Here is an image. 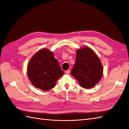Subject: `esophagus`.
<instances>
[{
	"instance_id": "1",
	"label": "esophagus",
	"mask_w": 129,
	"mask_h": 129,
	"mask_svg": "<svg viewBox=\"0 0 129 129\" xmlns=\"http://www.w3.org/2000/svg\"><path fill=\"white\" fill-rule=\"evenodd\" d=\"M70 72H71V71H70V70H67V71H65V73L67 74H69Z\"/></svg>"
}]
</instances>
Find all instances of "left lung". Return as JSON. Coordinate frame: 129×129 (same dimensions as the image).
Returning a JSON list of instances; mask_svg holds the SVG:
<instances>
[{
    "label": "left lung",
    "instance_id": "left-lung-1",
    "mask_svg": "<svg viewBox=\"0 0 129 129\" xmlns=\"http://www.w3.org/2000/svg\"><path fill=\"white\" fill-rule=\"evenodd\" d=\"M103 72L100 58L91 48L86 46L77 50L75 63L71 73L81 87L85 89L94 87L102 78Z\"/></svg>",
    "mask_w": 129,
    "mask_h": 129
}]
</instances>
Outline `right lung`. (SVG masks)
I'll return each instance as SVG.
<instances>
[{"instance_id":"right-lung-1","label":"right lung","mask_w":129,"mask_h":129,"mask_svg":"<svg viewBox=\"0 0 129 129\" xmlns=\"http://www.w3.org/2000/svg\"><path fill=\"white\" fill-rule=\"evenodd\" d=\"M64 74L54 53L47 48L38 51L27 66V75L34 86L42 90L52 89Z\"/></svg>"}]
</instances>
